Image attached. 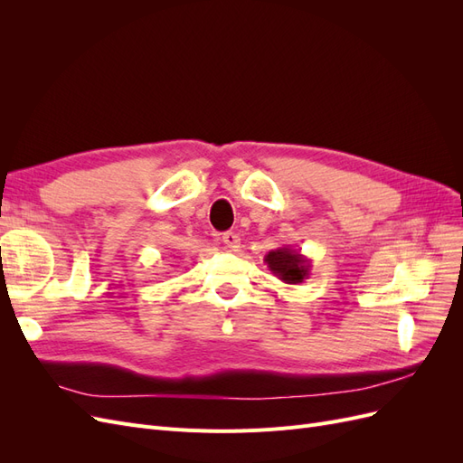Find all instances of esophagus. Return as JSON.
I'll return each instance as SVG.
<instances>
[{"instance_id":"obj_1","label":"esophagus","mask_w":463,"mask_h":463,"mask_svg":"<svg viewBox=\"0 0 463 463\" xmlns=\"http://www.w3.org/2000/svg\"><path fill=\"white\" fill-rule=\"evenodd\" d=\"M222 241H223V245H226L232 250H237V249H240V245H241L240 235H237L235 232H226V233H223L222 235Z\"/></svg>"}]
</instances>
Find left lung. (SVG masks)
I'll return each instance as SVG.
<instances>
[{"label":"left lung","instance_id":"1","mask_svg":"<svg viewBox=\"0 0 463 463\" xmlns=\"http://www.w3.org/2000/svg\"><path fill=\"white\" fill-rule=\"evenodd\" d=\"M264 262L269 264L270 272L282 279L284 284L298 286L305 282L311 274V259L301 255V250H296L291 247H279L270 250L269 255L264 257Z\"/></svg>","mask_w":463,"mask_h":463}]
</instances>
